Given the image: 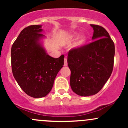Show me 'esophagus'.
Returning a JSON list of instances; mask_svg holds the SVG:
<instances>
[{"label":"esophagus","mask_w":128,"mask_h":128,"mask_svg":"<svg viewBox=\"0 0 128 128\" xmlns=\"http://www.w3.org/2000/svg\"><path fill=\"white\" fill-rule=\"evenodd\" d=\"M64 66H67V58H66L65 57V58H64Z\"/></svg>","instance_id":"obj_1"}]
</instances>
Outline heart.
Wrapping results in <instances>:
<instances>
[{"instance_id":"b5f03b06","label":"heart","mask_w":128,"mask_h":128,"mask_svg":"<svg viewBox=\"0 0 128 128\" xmlns=\"http://www.w3.org/2000/svg\"><path fill=\"white\" fill-rule=\"evenodd\" d=\"M78 35L79 34L78 33V32H72V33L68 36V39H74L77 37V36H78ZM86 39L87 38H86V35H84V34L80 35V36L78 37V40L75 43V46H74V47H75L76 48H80V47H82V46L84 45L85 43L86 42Z\"/></svg>"}]
</instances>
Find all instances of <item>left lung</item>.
Returning <instances> with one entry per match:
<instances>
[{"label": "left lung", "instance_id": "left-lung-1", "mask_svg": "<svg viewBox=\"0 0 128 128\" xmlns=\"http://www.w3.org/2000/svg\"><path fill=\"white\" fill-rule=\"evenodd\" d=\"M94 41L69 51L70 86L79 96L96 94L110 78L113 70L115 47L108 32L102 26L90 24Z\"/></svg>", "mask_w": 128, "mask_h": 128}]
</instances>
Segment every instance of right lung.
Returning <instances> with one entry per match:
<instances>
[{"label":"right lung","mask_w":128,"mask_h":128,"mask_svg":"<svg viewBox=\"0 0 128 128\" xmlns=\"http://www.w3.org/2000/svg\"><path fill=\"white\" fill-rule=\"evenodd\" d=\"M42 25H31L22 30L11 48V67L14 78L25 93L43 98L50 92L55 79L64 65V55L58 58L46 52L41 40Z\"/></svg>","instance_id":"1"}]
</instances>
